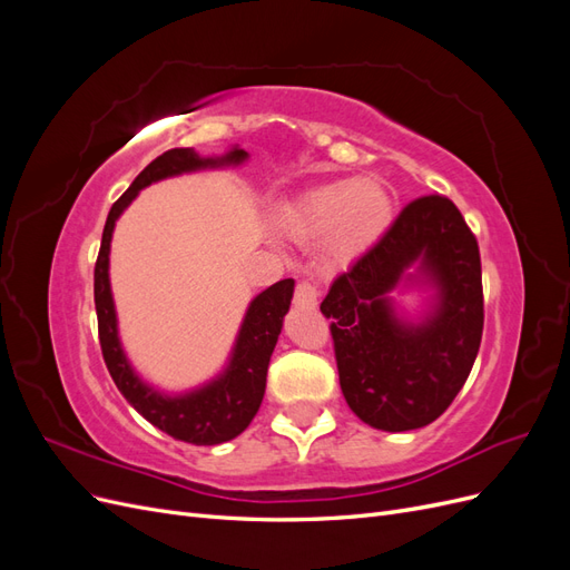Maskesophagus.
I'll use <instances>...</instances> for the list:
<instances>
[{"label": "esophagus", "instance_id": "obj_1", "mask_svg": "<svg viewBox=\"0 0 570 570\" xmlns=\"http://www.w3.org/2000/svg\"><path fill=\"white\" fill-rule=\"evenodd\" d=\"M295 304L297 306H316L318 304V289L312 281H299L295 287Z\"/></svg>", "mask_w": 570, "mask_h": 570}]
</instances>
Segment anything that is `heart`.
<instances>
[{
  "mask_svg": "<svg viewBox=\"0 0 570 570\" xmlns=\"http://www.w3.org/2000/svg\"><path fill=\"white\" fill-rule=\"evenodd\" d=\"M392 199L375 180H333L308 189L285 212L287 233L312 243L325 237V247L340 258L368 249L385 233Z\"/></svg>",
  "mask_w": 570,
  "mask_h": 570,
  "instance_id": "1",
  "label": "heart"
}]
</instances>
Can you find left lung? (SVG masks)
<instances>
[{"mask_svg": "<svg viewBox=\"0 0 570 570\" xmlns=\"http://www.w3.org/2000/svg\"><path fill=\"white\" fill-rule=\"evenodd\" d=\"M413 263L439 287V306L421 326L393 316L386 295ZM482 271L478 239L452 199L409 202L377 243L340 273L321 304L344 400L387 433L440 419L469 377L480 350Z\"/></svg>", "mask_w": 570, "mask_h": 570, "instance_id": "8db88e82", "label": "left lung"}]
</instances>
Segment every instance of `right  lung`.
<instances>
[{"label":"right lung","mask_w":570,"mask_h":570,"mask_svg":"<svg viewBox=\"0 0 570 570\" xmlns=\"http://www.w3.org/2000/svg\"><path fill=\"white\" fill-rule=\"evenodd\" d=\"M247 159L245 149H233L226 157L202 159L195 149L178 147L168 149L161 157L154 159L132 185L120 195L107 216L105 233H101V247L95 264V308H97V327L101 356L114 377L120 394L132 404L137 413L164 430L166 435L189 442V444H220L237 438L256 416L266 392V373L268 361L278 342L283 316L289 308L295 281L285 278L271 285L258 295L249 308L233 350L230 366L223 371L220 377L202 390L187 392L180 396H166L157 390L145 385L128 364V358L120 350L118 331H116V312L109 285V245L116 218L124 214L126 206L137 197L142 187L157 183L168 176L185 174L206 166L239 164Z\"/></svg>","instance_id":"add662e5"}]
</instances>
